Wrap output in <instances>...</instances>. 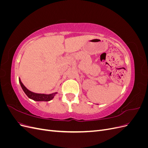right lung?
Returning <instances> with one entry per match:
<instances>
[{
  "instance_id": "obj_1",
  "label": "right lung",
  "mask_w": 148,
  "mask_h": 148,
  "mask_svg": "<svg viewBox=\"0 0 148 148\" xmlns=\"http://www.w3.org/2000/svg\"><path fill=\"white\" fill-rule=\"evenodd\" d=\"M19 82L22 89H23L26 96H27L29 99H33L35 101H49L53 99V97H54L56 94H57V92H53L52 94H49V95H47V94L35 93L29 91L28 89L26 88L25 86V85L23 84V83L21 82L20 78H19Z\"/></svg>"
}]
</instances>
